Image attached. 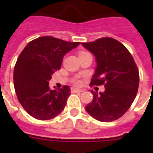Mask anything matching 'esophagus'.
Masks as SVG:
<instances>
[{
    "label": "esophagus",
    "mask_w": 153,
    "mask_h": 153,
    "mask_svg": "<svg viewBox=\"0 0 153 153\" xmlns=\"http://www.w3.org/2000/svg\"><path fill=\"white\" fill-rule=\"evenodd\" d=\"M71 92L72 93H81V92H82V90H80V89H77V88H74V87H73V88H71Z\"/></svg>",
    "instance_id": "esophagus-1"
}]
</instances>
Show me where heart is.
I'll use <instances>...</instances> for the list:
<instances>
[{"label":"heart","instance_id":"1","mask_svg":"<svg viewBox=\"0 0 153 153\" xmlns=\"http://www.w3.org/2000/svg\"><path fill=\"white\" fill-rule=\"evenodd\" d=\"M85 53H89V52H87V51H80L79 54V55H82V54H85ZM73 84H74V85H75V86H80V85L82 84L81 79H79V78H75V79L73 80Z\"/></svg>","mask_w":153,"mask_h":153}]
</instances>
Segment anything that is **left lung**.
I'll return each mask as SVG.
<instances>
[{
  "mask_svg": "<svg viewBox=\"0 0 153 153\" xmlns=\"http://www.w3.org/2000/svg\"><path fill=\"white\" fill-rule=\"evenodd\" d=\"M96 58L95 74L90 86L104 85L105 91H91L94 98L86 106L90 115L102 122L120 118L129 109L139 86V71L123 44L111 37L82 43Z\"/></svg>",
  "mask_w": 153,
  "mask_h": 153,
  "instance_id": "obj_1",
  "label": "left lung"
}]
</instances>
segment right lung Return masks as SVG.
Instances as JSON below:
<instances>
[{
  "label": "right lung",
  "instance_id": "1",
  "mask_svg": "<svg viewBox=\"0 0 153 153\" xmlns=\"http://www.w3.org/2000/svg\"><path fill=\"white\" fill-rule=\"evenodd\" d=\"M53 36L29 42L19 55L13 71L18 101L27 114L38 120H49L63 110L70 96L68 86L50 90L51 74L60 70L66 53L79 45Z\"/></svg>",
  "mask_w": 153,
  "mask_h": 153
}]
</instances>
